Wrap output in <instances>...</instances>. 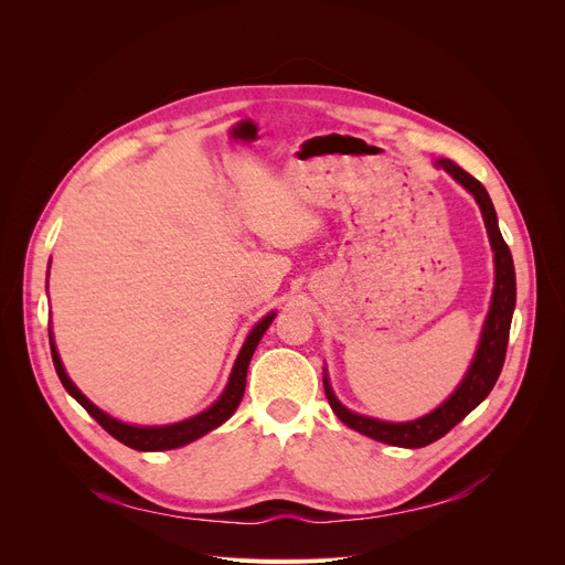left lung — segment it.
I'll return each mask as SVG.
<instances>
[{
	"label": "left lung",
	"instance_id": "left-lung-1",
	"mask_svg": "<svg viewBox=\"0 0 565 565\" xmlns=\"http://www.w3.org/2000/svg\"><path fill=\"white\" fill-rule=\"evenodd\" d=\"M437 167L449 171L456 181L462 188H467L473 194V199H477L481 213H483V220H486L490 245L494 252V270H497L494 292H492V305H490V313H488L486 328L481 334L477 358H473L465 380L460 382V387L451 394L449 401H444L435 412L426 414V417H422L417 422H407V424L377 422V419H369V417H362V414H354V412L345 409L337 401L328 377L322 380L324 394H328V401H330L334 414L345 426H350L352 430H358L366 437H373L377 441L394 444V447H405V449L428 447V444L444 437L456 424H460L481 401H486V396L492 392L494 382L503 369V360H507L509 332H511V320H513V309H515L513 256H511L509 245L503 243V237H501L490 194L486 192V188L477 181V178L469 175L465 169H460L451 160H439Z\"/></svg>",
	"mask_w": 565,
	"mask_h": 565
}]
</instances>
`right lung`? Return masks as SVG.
Listing matches in <instances>:
<instances>
[{
  "mask_svg": "<svg viewBox=\"0 0 565 565\" xmlns=\"http://www.w3.org/2000/svg\"><path fill=\"white\" fill-rule=\"evenodd\" d=\"M275 313H267L256 328L249 332L241 354H237L235 360V366L231 371V377H228V384L224 394L220 396V401L207 407L205 412L196 414V417L188 419V422H181V424H171V426H156V428H139V426H128V424H121L111 419L109 414H105L103 409H98L92 401H88L75 384L71 382V377L66 375L64 371V364L62 360H58V352L54 348V341H52V334H50V350H52V362H54V369H56V375L58 380H62V384L66 387V392L88 412L92 417L118 441H124L126 447L130 449H137V451H167V449H178V447H185V444L199 439L201 435L211 433L213 428L222 426L231 414L235 412V407L241 405L243 401V394H245V384H247V369H249V360L252 354L260 341V337L265 334V330L270 328Z\"/></svg>",
  "mask_w": 565,
  "mask_h": 565,
  "instance_id": "obj_1",
  "label": "right lung"
}]
</instances>
